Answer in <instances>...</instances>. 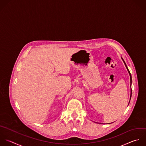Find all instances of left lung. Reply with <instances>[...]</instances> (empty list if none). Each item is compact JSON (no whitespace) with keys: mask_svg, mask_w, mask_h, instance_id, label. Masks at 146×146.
Instances as JSON below:
<instances>
[{"mask_svg":"<svg viewBox=\"0 0 146 146\" xmlns=\"http://www.w3.org/2000/svg\"><path fill=\"white\" fill-rule=\"evenodd\" d=\"M122 60H123V62H124V63H125V66H126V68H127V70H128V72H129V74H130V84H131V83H132V78H131V73H130V71H129V69H128V68H127V65H126V63H125V61L123 60V59L122 58ZM131 95H132V90L131 89V96H130V99H131Z\"/></svg>","mask_w":146,"mask_h":146,"instance_id":"1","label":"left lung"}]
</instances>
